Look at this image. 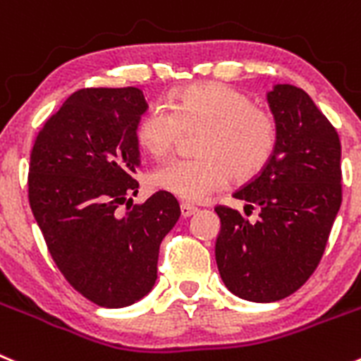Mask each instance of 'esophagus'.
Listing matches in <instances>:
<instances>
[{
  "label": "esophagus",
  "mask_w": 361,
  "mask_h": 361,
  "mask_svg": "<svg viewBox=\"0 0 361 361\" xmlns=\"http://www.w3.org/2000/svg\"><path fill=\"white\" fill-rule=\"evenodd\" d=\"M180 210H181V217H190V215H194L197 212V208L196 207H192V204H187V203H181V207H180Z\"/></svg>",
  "instance_id": "34e87169"
}]
</instances>
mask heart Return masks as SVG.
I'll list each match as a JSON object with an SVG mask.
<instances>
[{
    "label": "heart",
    "instance_id": "b5f03b06",
    "mask_svg": "<svg viewBox=\"0 0 361 361\" xmlns=\"http://www.w3.org/2000/svg\"><path fill=\"white\" fill-rule=\"evenodd\" d=\"M196 139L200 158H181L160 165L151 185L187 203H203L230 187L233 178L247 181L271 161L278 144L276 121L251 97L224 83H197L173 97L171 110L154 104L135 128L139 146L153 158H165L183 133Z\"/></svg>",
    "mask_w": 361,
    "mask_h": 361
}]
</instances>
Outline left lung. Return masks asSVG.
<instances>
[{"instance_id": "left-lung-1", "label": "left lung", "mask_w": 361, "mask_h": 361, "mask_svg": "<svg viewBox=\"0 0 361 361\" xmlns=\"http://www.w3.org/2000/svg\"><path fill=\"white\" fill-rule=\"evenodd\" d=\"M278 128L271 161L233 194L257 221L217 207L219 274L235 295L255 302L285 299L317 269L342 204L338 133L302 89L278 83L267 92Z\"/></svg>"}]
</instances>
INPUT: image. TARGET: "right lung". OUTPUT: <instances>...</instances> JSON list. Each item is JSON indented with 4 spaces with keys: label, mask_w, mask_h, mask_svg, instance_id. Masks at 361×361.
I'll use <instances>...</instances> for the list:
<instances>
[{
    "label": "right lung",
    "mask_w": 361,
    "mask_h": 361,
    "mask_svg": "<svg viewBox=\"0 0 361 361\" xmlns=\"http://www.w3.org/2000/svg\"><path fill=\"white\" fill-rule=\"evenodd\" d=\"M146 110L137 87L78 90L46 121L30 157V207L53 260L103 308L149 294L160 244L181 214L161 190L130 207L139 192L135 128Z\"/></svg>",
    "instance_id": "obj_1"
}]
</instances>
